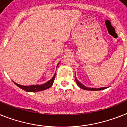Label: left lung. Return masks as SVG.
Masks as SVG:
<instances>
[{
    "label": "left lung",
    "instance_id": "left-lung-1",
    "mask_svg": "<svg viewBox=\"0 0 127 127\" xmlns=\"http://www.w3.org/2000/svg\"><path fill=\"white\" fill-rule=\"evenodd\" d=\"M75 81H76L77 84L78 85L79 87H80L82 89H83V90H94V91H96V90H104V89H106V87H104V88H88V87H85L83 84H81L80 82H79L77 79V78L75 77Z\"/></svg>",
    "mask_w": 127,
    "mask_h": 127
}]
</instances>
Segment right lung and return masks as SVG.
Wrapping results in <instances>:
<instances>
[{
	"instance_id": "1",
	"label": "right lung",
	"mask_w": 127,
	"mask_h": 127,
	"mask_svg": "<svg viewBox=\"0 0 127 127\" xmlns=\"http://www.w3.org/2000/svg\"><path fill=\"white\" fill-rule=\"evenodd\" d=\"M55 73L54 74V77H52V79H50V81L46 83L43 84V85H31V86H23V85H19V84L15 83L17 87H19V88H21L22 90H25L26 92H39V91H42V90H46L48 88H50L52 86L53 83H54V79H55Z\"/></svg>"
}]
</instances>
